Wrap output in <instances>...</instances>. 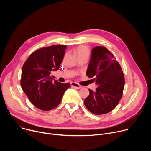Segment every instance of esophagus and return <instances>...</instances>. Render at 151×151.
<instances>
[{"mask_svg":"<svg viewBox=\"0 0 151 151\" xmlns=\"http://www.w3.org/2000/svg\"><path fill=\"white\" fill-rule=\"evenodd\" d=\"M71 87L76 88V89H80L82 88V86L76 82H71Z\"/></svg>","mask_w":151,"mask_h":151,"instance_id":"1","label":"esophagus"}]
</instances>
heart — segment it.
I'll use <instances>...</instances> for the list:
<instances>
[{
	"label": "heart",
	"mask_w": 151,
	"mask_h": 151,
	"mask_svg": "<svg viewBox=\"0 0 151 151\" xmlns=\"http://www.w3.org/2000/svg\"><path fill=\"white\" fill-rule=\"evenodd\" d=\"M75 52L79 58L83 57L88 58L90 55V49L87 46L81 45L75 49Z\"/></svg>",
	"instance_id": "obj_1"
}]
</instances>
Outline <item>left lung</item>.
<instances>
[{
	"instance_id": "1",
	"label": "left lung",
	"mask_w": 151,
	"mask_h": 151,
	"mask_svg": "<svg viewBox=\"0 0 151 151\" xmlns=\"http://www.w3.org/2000/svg\"><path fill=\"white\" fill-rule=\"evenodd\" d=\"M87 75L98 87L96 91L89 89L90 94L84 101L85 107L95 115L112 111L122 96L125 84L121 67L113 54L103 47L94 48Z\"/></svg>"
}]
</instances>
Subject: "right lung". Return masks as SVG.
Masks as SVG:
<instances>
[{
    "label": "right lung",
    "instance_id": "obj_1",
    "mask_svg": "<svg viewBox=\"0 0 151 151\" xmlns=\"http://www.w3.org/2000/svg\"><path fill=\"white\" fill-rule=\"evenodd\" d=\"M65 45H55L37 50L23 64L21 86L31 103L42 111L54 109L61 102L69 83L53 80L51 73L60 68Z\"/></svg>",
    "mask_w": 151,
    "mask_h": 151
}]
</instances>
